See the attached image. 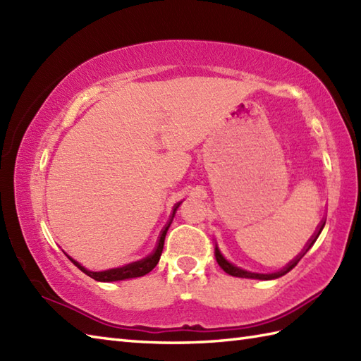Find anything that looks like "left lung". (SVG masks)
I'll use <instances>...</instances> for the list:
<instances>
[{
	"instance_id": "8db88e82",
	"label": "left lung",
	"mask_w": 361,
	"mask_h": 361,
	"mask_svg": "<svg viewBox=\"0 0 361 361\" xmlns=\"http://www.w3.org/2000/svg\"><path fill=\"white\" fill-rule=\"evenodd\" d=\"M324 225H326V221L323 225H319V229L318 231L315 233V235H313V239L310 240V243L307 245V248H305V251L302 252V255H299V256H296L293 260H291L290 264H287V267H283L282 270H279V271H274V273H252V271H247V270H243V268H240V267H235L234 264H231L229 262V260L221 255V251L219 250V247H217V243H216V259H217V264L224 268V271L225 273H228V274H231V276H235V278H247V279H259V281H270V279H278V278H281V276H283V274H287L290 270H293V268L296 267V264L299 262V260L302 259V256L305 255V252H307L310 248H312V245L317 242V239H318V235L321 234V231H323V228H324Z\"/></svg>"
}]
</instances>
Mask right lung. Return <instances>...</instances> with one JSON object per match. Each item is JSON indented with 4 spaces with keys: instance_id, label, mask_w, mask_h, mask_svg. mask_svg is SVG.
<instances>
[{
    "instance_id": "obj_1",
    "label": "right lung",
    "mask_w": 361,
    "mask_h": 361,
    "mask_svg": "<svg viewBox=\"0 0 361 361\" xmlns=\"http://www.w3.org/2000/svg\"><path fill=\"white\" fill-rule=\"evenodd\" d=\"M180 203H176L173 206V212H172V217L169 219L167 225L164 226L163 231H161L159 234V239H158V243L155 250H153L152 255H149L147 257H144L141 260H136V262H132V264H127L124 267H119V268H111V270H105V271H90L87 270L85 267H82L78 260H74L73 257H70L71 262L79 268L80 271H83L85 274H88L90 278H93L99 282H114V281H124V279H132V278H141V276L150 273L153 268L157 267V264L159 262V257H161V252H163V248H164V239H166V234H167V229L169 226H171L172 220L175 217V212L176 209H178Z\"/></svg>"
}]
</instances>
